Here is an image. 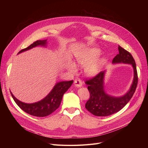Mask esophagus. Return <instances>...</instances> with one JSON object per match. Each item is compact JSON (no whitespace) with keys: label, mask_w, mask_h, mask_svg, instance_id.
<instances>
[{"label":"esophagus","mask_w":148,"mask_h":148,"mask_svg":"<svg viewBox=\"0 0 148 148\" xmlns=\"http://www.w3.org/2000/svg\"><path fill=\"white\" fill-rule=\"evenodd\" d=\"M74 84L77 88H81L82 86V82L79 79H76L74 82Z\"/></svg>","instance_id":"obj_1"}]
</instances>
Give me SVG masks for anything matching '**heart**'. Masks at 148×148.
Wrapping results in <instances>:
<instances>
[{"mask_svg": "<svg viewBox=\"0 0 148 148\" xmlns=\"http://www.w3.org/2000/svg\"><path fill=\"white\" fill-rule=\"evenodd\" d=\"M101 54V50L97 47L84 49L77 53L75 63L77 66L84 68V72L87 77H92L97 75L106 63L104 58L98 57ZM69 72L75 74L77 72V67L73 62L68 64Z\"/></svg>", "mask_w": 148, "mask_h": 148, "instance_id": "heart-1", "label": "heart"}]
</instances>
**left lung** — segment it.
<instances>
[{"label":"left lung","instance_id":"obj_1","mask_svg":"<svg viewBox=\"0 0 148 148\" xmlns=\"http://www.w3.org/2000/svg\"><path fill=\"white\" fill-rule=\"evenodd\" d=\"M119 54L112 60L113 64H130L134 71V77L130 89L125 94L114 97L107 94L104 89V77L106 70L99 73L93 79L86 82L90 93V98L85 104L86 109L97 116H107L120 111L133 97L137 88L138 77L136 65L131 54L118 47Z\"/></svg>","mask_w":148,"mask_h":148}]
</instances>
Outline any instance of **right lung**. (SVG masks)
Here are the masks:
<instances>
[{
  "label": "right lung",
  "mask_w": 148,
  "mask_h": 148,
  "mask_svg": "<svg viewBox=\"0 0 148 148\" xmlns=\"http://www.w3.org/2000/svg\"><path fill=\"white\" fill-rule=\"evenodd\" d=\"M47 40H38L29 45L28 47L21 50L18 54L36 47L37 46L47 47ZM73 83V80L62 81L56 83L47 95L41 100L34 103H23L15 98L12 93L10 92L15 103L23 111L36 117H45L51 114L60 106L64 94L71 87Z\"/></svg>",
  "instance_id": "1"
}]
</instances>
